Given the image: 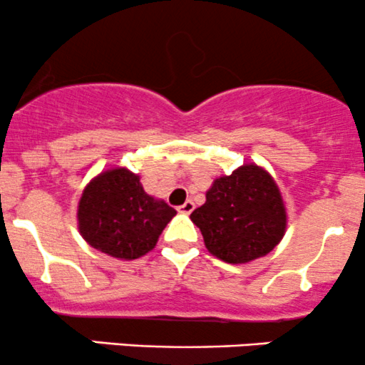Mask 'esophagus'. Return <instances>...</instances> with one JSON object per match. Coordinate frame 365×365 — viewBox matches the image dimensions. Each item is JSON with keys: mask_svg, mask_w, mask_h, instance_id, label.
I'll return each mask as SVG.
<instances>
[{"mask_svg": "<svg viewBox=\"0 0 365 365\" xmlns=\"http://www.w3.org/2000/svg\"><path fill=\"white\" fill-rule=\"evenodd\" d=\"M195 204L192 201H185L182 204V206H178V213H183V215H190L192 211H194Z\"/></svg>", "mask_w": 365, "mask_h": 365, "instance_id": "1", "label": "esophagus"}]
</instances>
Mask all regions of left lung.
<instances>
[{"instance_id": "8db88e82", "label": "left lung", "mask_w": 365, "mask_h": 365, "mask_svg": "<svg viewBox=\"0 0 365 365\" xmlns=\"http://www.w3.org/2000/svg\"><path fill=\"white\" fill-rule=\"evenodd\" d=\"M190 220L201 230L207 251L234 265L270 253L287 225L277 183L253 163L216 178L206 202L192 211Z\"/></svg>"}]
</instances>
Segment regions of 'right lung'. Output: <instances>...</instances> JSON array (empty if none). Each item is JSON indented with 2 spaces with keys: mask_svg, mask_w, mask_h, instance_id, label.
<instances>
[{
  "mask_svg": "<svg viewBox=\"0 0 365 365\" xmlns=\"http://www.w3.org/2000/svg\"><path fill=\"white\" fill-rule=\"evenodd\" d=\"M176 211L143 190L140 176L112 168L83 190L78 227L95 250L119 259H137L154 250Z\"/></svg>",
  "mask_w": 365,
  "mask_h": 365,
  "instance_id": "obj_1",
  "label": "right lung"
}]
</instances>
